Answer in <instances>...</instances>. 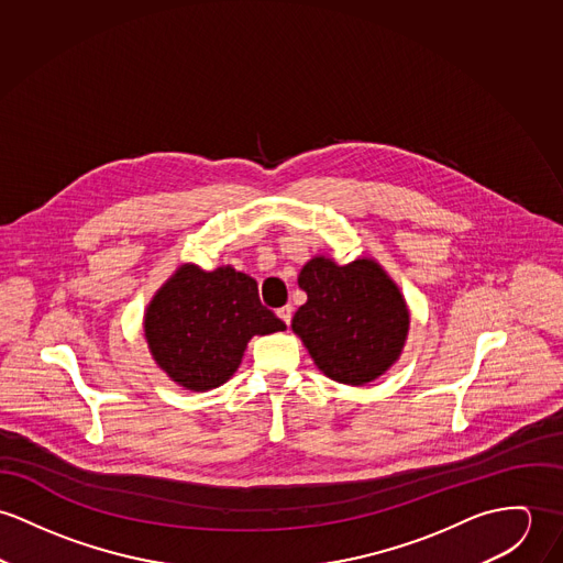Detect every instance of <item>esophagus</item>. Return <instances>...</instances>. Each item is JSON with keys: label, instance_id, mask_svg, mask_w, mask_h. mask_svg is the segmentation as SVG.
<instances>
[{"label": "esophagus", "instance_id": "1", "mask_svg": "<svg viewBox=\"0 0 563 563\" xmlns=\"http://www.w3.org/2000/svg\"><path fill=\"white\" fill-rule=\"evenodd\" d=\"M291 314H294V307L291 305H285L283 309H278V317L289 325L291 323Z\"/></svg>", "mask_w": 563, "mask_h": 563}]
</instances>
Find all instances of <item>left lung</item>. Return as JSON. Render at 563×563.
Segmentation results:
<instances>
[{
    "label": "left lung",
    "instance_id": "obj_1",
    "mask_svg": "<svg viewBox=\"0 0 563 563\" xmlns=\"http://www.w3.org/2000/svg\"><path fill=\"white\" fill-rule=\"evenodd\" d=\"M307 302L291 330L314 367L341 384L365 386L401 356L410 330V309L388 272L369 256L336 263L314 254L298 274Z\"/></svg>",
    "mask_w": 563,
    "mask_h": 563
}]
</instances>
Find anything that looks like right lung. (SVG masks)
<instances>
[{
  "instance_id": "add662e5",
  "label": "right lung",
  "mask_w": 563,
  "mask_h": 563,
  "mask_svg": "<svg viewBox=\"0 0 563 563\" xmlns=\"http://www.w3.org/2000/svg\"><path fill=\"white\" fill-rule=\"evenodd\" d=\"M144 339L157 367L186 390L222 386L254 334L287 325L261 305L256 280L233 265L211 272L181 263L144 311Z\"/></svg>"
}]
</instances>
